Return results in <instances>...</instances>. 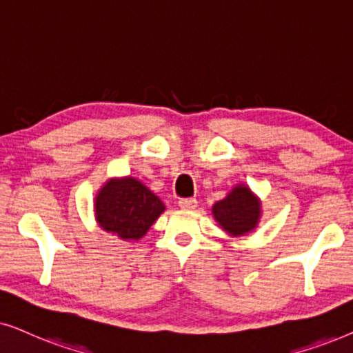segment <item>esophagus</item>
<instances>
[{
    "instance_id": "esophagus-1",
    "label": "esophagus",
    "mask_w": 353,
    "mask_h": 353,
    "mask_svg": "<svg viewBox=\"0 0 353 353\" xmlns=\"http://www.w3.org/2000/svg\"><path fill=\"white\" fill-rule=\"evenodd\" d=\"M196 199H181L179 200V206L182 210H195L196 208Z\"/></svg>"
}]
</instances>
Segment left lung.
Instances as JSON below:
<instances>
[{"mask_svg": "<svg viewBox=\"0 0 353 353\" xmlns=\"http://www.w3.org/2000/svg\"><path fill=\"white\" fill-rule=\"evenodd\" d=\"M213 214L224 231L232 236H242L256 228L260 218V201L248 187L239 185L213 206Z\"/></svg>", "mask_w": 353, "mask_h": 353, "instance_id": "1", "label": "left lung"}]
</instances>
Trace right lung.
<instances>
[{
    "label": "right lung",
    "instance_id": "obj_1",
    "mask_svg": "<svg viewBox=\"0 0 353 353\" xmlns=\"http://www.w3.org/2000/svg\"><path fill=\"white\" fill-rule=\"evenodd\" d=\"M163 211V201L132 177L108 182L95 201L97 221L101 228L124 241L143 237Z\"/></svg>",
    "mask_w": 353,
    "mask_h": 353
}]
</instances>
